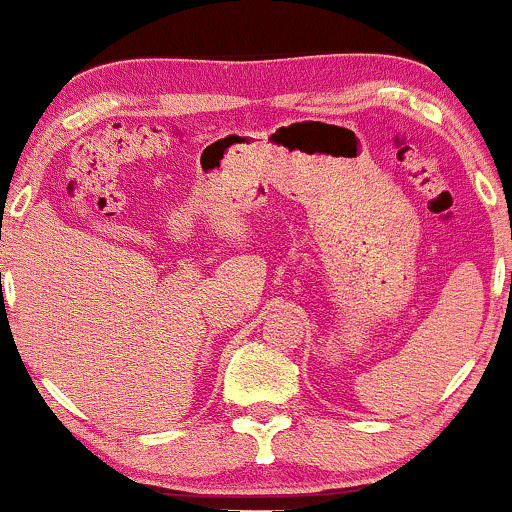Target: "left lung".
<instances>
[{"label":"left lung","instance_id":"8db88e82","mask_svg":"<svg viewBox=\"0 0 512 512\" xmlns=\"http://www.w3.org/2000/svg\"><path fill=\"white\" fill-rule=\"evenodd\" d=\"M510 289H512V272H510Z\"/></svg>","mask_w":512,"mask_h":512}]
</instances>
